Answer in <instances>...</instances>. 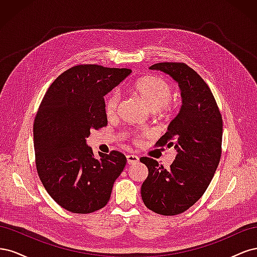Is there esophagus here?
Here are the masks:
<instances>
[{"label":"esophagus","instance_id":"1","mask_svg":"<svg viewBox=\"0 0 257 257\" xmlns=\"http://www.w3.org/2000/svg\"><path fill=\"white\" fill-rule=\"evenodd\" d=\"M126 161L128 164H134V163H137L139 161V159L135 154H126Z\"/></svg>","mask_w":257,"mask_h":257}]
</instances>
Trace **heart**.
<instances>
[{"instance_id":"1","label":"heart","mask_w":257,"mask_h":257,"mask_svg":"<svg viewBox=\"0 0 257 257\" xmlns=\"http://www.w3.org/2000/svg\"><path fill=\"white\" fill-rule=\"evenodd\" d=\"M126 90L132 95L138 97L145 103L155 115H163L169 110V100L173 97V88L167 81L158 76H143L132 81ZM118 103L119 94L116 92H111L105 97L104 109L108 118L115 113ZM135 141L138 142V136H135Z\"/></svg>"}]
</instances>
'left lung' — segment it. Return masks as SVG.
<instances>
[{
  "label": "left lung",
  "instance_id": "obj_1",
  "mask_svg": "<svg viewBox=\"0 0 257 257\" xmlns=\"http://www.w3.org/2000/svg\"><path fill=\"white\" fill-rule=\"evenodd\" d=\"M149 68L178 82L182 106L155 144L176 149L169 169L151 158L141 159L149 172L142 185V198L153 212L176 215L195 204L212 180L222 153L223 120L211 90L193 68L178 62H163Z\"/></svg>",
  "mask_w": 257,
  "mask_h": 257
}]
</instances>
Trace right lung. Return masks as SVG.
I'll use <instances>...</instances> for the list:
<instances>
[{"mask_svg": "<svg viewBox=\"0 0 257 257\" xmlns=\"http://www.w3.org/2000/svg\"><path fill=\"white\" fill-rule=\"evenodd\" d=\"M131 73L96 64L73 66L51 83L38 107L33 125L37 174L67 211L84 214L105 207L126 164L119 151L99 152L96 159L85 138L107 125L104 96Z\"/></svg>", "mask_w": 257, "mask_h": 257, "instance_id": "right-lung-1", "label": "right lung"}]
</instances>
